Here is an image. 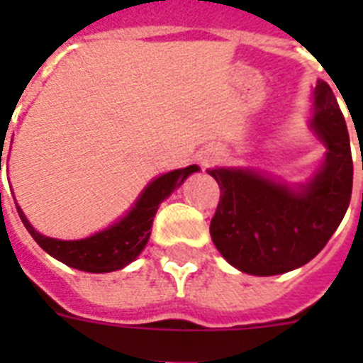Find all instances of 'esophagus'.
<instances>
[{
	"label": "esophagus",
	"mask_w": 363,
	"mask_h": 363,
	"mask_svg": "<svg viewBox=\"0 0 363 363\" xmlns=\"http://www.w3.org/2000/svg\"><path fill=\"white\" fill-rule=\"evenodd\" d=\"M209 163H211V160H203V165H205V167L209 165Z\"/></svg>",
	"instance_id": "1"
}]
</instances>
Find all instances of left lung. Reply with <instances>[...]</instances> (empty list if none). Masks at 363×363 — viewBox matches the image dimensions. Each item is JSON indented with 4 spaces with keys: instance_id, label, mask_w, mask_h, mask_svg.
<instances>
[{
    "instance_id": "8db88e82",
    "label": "left lung",
    "mask_w": 363,
    "mask_h": 363,
    "mask_svg": "<svg viewBox=\"0 0 363 363\" xmlns=\"http://www.w3.org/2000/svg\"><path fill=\"white\" fill-rule=\"evenodd\" d=\"M313 129L325 143L327 156L322 171L301 191L252 171H207L220 185L211 220L213 242L230 265L247 274L272 277L306 265L344 220L352 191L351 143L325 82L314 91Z\"/></svg>"
}]
</instances>
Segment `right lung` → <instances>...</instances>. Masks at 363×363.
Wrapping results in <instances>:
<instances>
[{
	"instance_id": "obj_1",
	"label": "right lung",
	"mask_w": 363,
	"mask_h": 363,
	"mask_svg": "<svg viewBox=\"0 0 363 363\" xmlns=\"http://www.w3.org/2000/svg\"><path fill=\"white\" fill-rule=\"evenodd\" d=\"M196 171V165H189L185 169L167 172V174L156 178L142 192L140 200L136 201V205L123 220L85 240L63 242V240L47 238V236L32 229V225L28 223L25 214L21 213L18 203H16V209H18L23 225L27 227L32 238L36 240L38 245L65 265L85 272L118 271V269L129 265L133 259H136V256L147 245L152 220L156 216L160 203L174 189L184 184V179L189 174Z\"/></svg>"
}]
</instances>
